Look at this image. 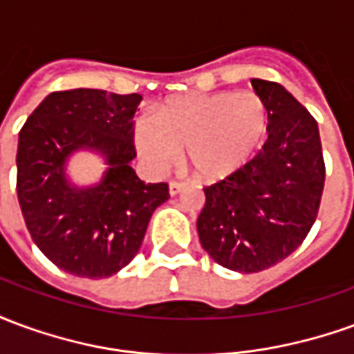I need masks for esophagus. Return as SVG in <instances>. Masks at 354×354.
<instances>
[{"instance_id": "esophagus-1", "label": "esophagus", "mask_w": 354, "mask_h": 354, "mask_svg": "<svg viewBox=\"0 0 354 354\" xmlns=\"http://www.w3.org/2000/svg\"><path fill=\"white\" fill-rule=\"evenodd\" d=\"M184 189V184H180V182H170L169 184V193L170 195H178V193Z\"/></svg>"}]
</instances>
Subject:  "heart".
<instances>
[{
    "label": "heart",
    "instance_id": "1",
    "mask_svg": "<svg viewBox=\"0 0 354 354\" xmlns=\"http://www.w3.org/2000/svg\"><path fill=\"white\" fill-rule=\"evenodd\" d=\"M266 104L254 93L184 94L159 106L155 119L132 127L136 151L153 172L174 165L180 151L193 174L223 178L260 149L267 134Z\"/></svg>",
    "mask_w": 354,
    "mask_h": 354
}]
</instances>
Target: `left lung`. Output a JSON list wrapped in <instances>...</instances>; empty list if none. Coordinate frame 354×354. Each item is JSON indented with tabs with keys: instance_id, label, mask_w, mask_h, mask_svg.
<instances>
[{
	"instance_id": "obj_1",
	"label": "left lung",
	"mask_w": 354,
	"mask_h": 354,
	"mask_svg": "<svg viewBox=\"0 0 354 354\" xmlns=\"http://www.w3.org/2000/svg\"><path fill=\"white\" fill-rule=\"evenodd\" d=\"M252 87L266 104L269 136L252 161L205 187L197 218L208 256L239 273L288 258L317 220L324 187L317 121L279 83L252 80Z\"/></svg>"
}]
</instances>
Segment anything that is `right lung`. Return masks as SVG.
<instances>
[{
  "mask_svg": "<svg viewBox=\"0 0 354 354\" xmlns=\"http://www.w3.org/2000/svg\"><path fill=\"white\" fill-rule=\"evenodd\" d=\"M140 102L136 93L57 91L20 129V210L37 248L66 273L106 279L121 271L138 254L153 210L169 199V185L146 184L131 167ZM77 151L104 159L98 185L69 180L67 162Z\"/></svg>",
  "mask_w": 354,
  "mask_h": 354,
  "instance_id": "right-lung-1",
  "label": "right lung"
}]
</instances>
